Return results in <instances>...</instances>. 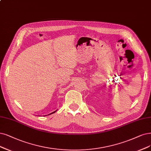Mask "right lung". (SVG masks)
Returning a JSON list of instances; mask_svg holds the SVG:
<instances>
[{"mask_svg": "<svg viewBox=\"0 0 151 151\" xmlns=\"http://www.w3.org/2000/svg\"><path fill=\"white\" fill-rule=\"evenodd\" d=\"M57 110H56V111H53V112H52V113H50L49 114H48V115H50V114H53V113H55V112H56V111H57ZM45 116H47V115H45Z\"/></svg>", "mask_w": 151, "mask_h": 151, "instance_id": "add662e5", "label": "right lung"}]
</instances>
